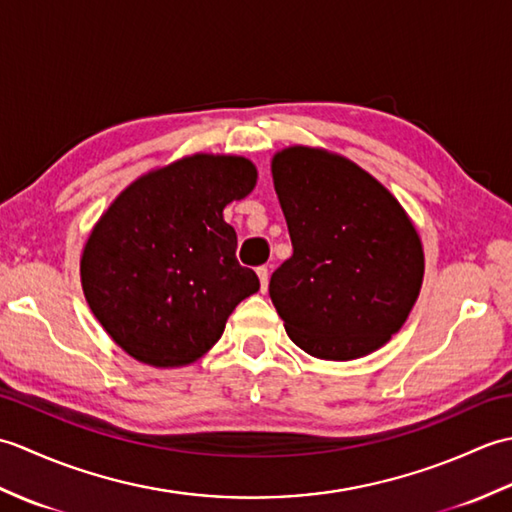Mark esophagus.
<instances>
[{
  "label": "esophagus",
  "mask_w": 512,
  "mask_h": 512,
  "mask_svg": "<svg viewBox=\"0 0 512 512\" xmlns=\"http://www.w3.org/2000/svg\"><path fill=\"white\" fill-rule=\"evenodd\" d=\"M257 277H259V288H262V292L268 290V268L266 266H259L257 268Z\"/></svg>",
  "instance_id": "34e87169"
}]
</instances>
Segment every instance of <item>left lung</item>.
Here are the masks:
<instances>
[{
    "instance_id": "obj_1",
    "label": "left lung",
    "mask_w": 512,
    "mask_h": 512,
    "mask_svg": "<svg viewBox=\"0 0 512 512\" xmlns=\"http://www.w3.org/2000/svg\"><path fill=\"white\" fill-rule=\"evenodd\" d=\"M292 257L270 277V299L292 343L323 361L383 347L416 303L424 250L385 184L334 151L292 145L270 162Z\"/></svg>"
}]
</instances>
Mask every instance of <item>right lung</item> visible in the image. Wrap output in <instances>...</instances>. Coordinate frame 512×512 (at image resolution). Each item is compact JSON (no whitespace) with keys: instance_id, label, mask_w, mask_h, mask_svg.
<instances>
[{"instance_id":"add662e5","label":"right lung","mask_w":512,"mask_h":512,"mask_svg":"<svg viewBox=\"0 0 512 512\" xmlns=\"http://www.w3.org/2000/svg\"><path fill=\"white\" fill-rule=\"evenodd\" d=\"M257 167L244 156L191 154L116 195L81 253V286L110 339L136 361L187 367L220 341L259 279L235 257L226 204L244 200Z\"/></svg>"}]
</instances>
